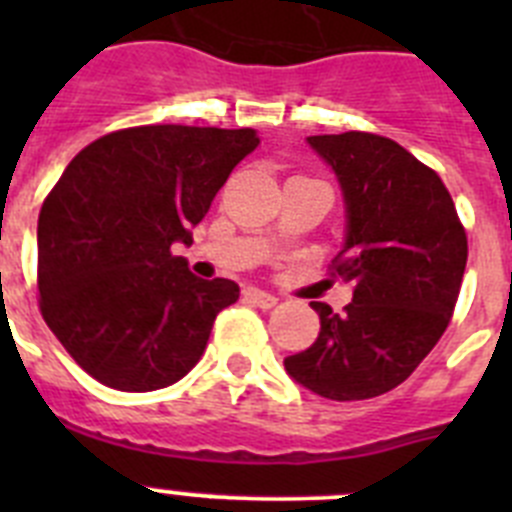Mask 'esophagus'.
Here are the masks:
<instances>
[{
  "label": "esophagus",
  "mask_w": 512,
  "mask_h": 512,
  "mask_svg": "<svg viewBox=\"0 0 512 512\" xmlns=\"http://www.w3.org/2000/svg\"><path fill=\"white\" fill-rule=\"evenodd\" d=\"M243 297H246V302L264 307V310H269V307L277 305V297L271 295V292H264V289H259V287H248L246 292H243Z\"/></svg>",
  "instance_id": "1"
}]
</instances>
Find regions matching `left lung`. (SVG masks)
<instances>
[{"label": "left lung", "mask_w": 512, "mask_h": 512, "mask_svg": "<svg viewBox=\"0 0 512 512\" xmlns=\"http://www.w3.org/2000/svg\"><path fill=\"white\" fill-rule=\"evenodd\" d=\"M346 200V243L330 274L354 282L343 315L310 302L320 333L284 359L295 382L328 400L395 390L431 354L459 300L467 230L431 166L374 133L310 135Z\"/></svg>", "instance_id": "8db88e82"}]
</instances>
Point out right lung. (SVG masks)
I'll return each mask as SVG.
<instances>
[{
	"label": "right lung",
	"mask_w": 512,
	"mask_h": 512,
	"mask_svg": "<svg viewBox=\"0 0 512 512\" xmlns=\"http://www.w3.org/2000/svg\"><path fill=\"white\" fill-rule=\"evenodd\" d=\"M259 146L251 128L140 125L74 156L38 217L40 312L97 382L151 392L205 354L217 312L241 295L194 277L171 243L210 210L230 171Z\"/></svg>",
	"instance_id": "right-lung-1"
}]
</instances>
